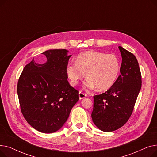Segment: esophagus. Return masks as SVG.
Masks as SVG:
<instances>
[{
    "label": "esophagus",
    "instance_id": "obj_1",
    "mask_svg": "<svg viewBox=\"0 0 157 157\" xmlns=\"http://www.w3.org/2000/svg\"><path fill=\"white\" fill-rule=\"evenodd\" d=\"M87 96L86 94L81 92H79V99H83V98H84L85 97H86Z\"/></svg>",
    "mask_w": 157,
    "mask_h": 157
}]
</instances>
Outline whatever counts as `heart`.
<instances>
[{"label":"heart","mask_w":157,"mask_h":157,"mask_svg":"<svg viewBox=\"0 0 157 157\" xmlns=\"http://www.w3.org/2000/svg\"><path fill=\"white\" fill-rule=\"evenodd\" d=\"M120 70L118 58L114 54L97 52H85L80 53L75 63L69 62L65 67V73L72 86H76L86 73L87 79L85 88L105 90L111 88Z\"/></svg>","instance_id":"heart-1"}]
</instances>
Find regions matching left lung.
Here are the masks:
<instances>
[{
	"mask_svg": "<svg viewBox=\"0 0 157 157\" xmlns=\"http://www.w3.org/2000/svg\"><path fill=\"white\" fill-rule=\"evenodd\" d=\"M121 74L105 93L94 96L92 118L103 132H112L124 125L132 113L141 88V74L136 56L121 46Z\"/></svg>",
	"mask_w": 157,
	"mask_h": 157,
	"instance_id": "left-lung-1",
	"label": "left lung"
}]
</instances>
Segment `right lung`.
I'll list each match as a JSON object with an SVG mask.
<instances>
[{
  "label": "right lung",
  "mask_w": 157,
  "mask_h": 157,
  "mask_svg": "<svg viewBox=\"0 0 157 157\" xmlns=\"http://www.w3.org/2000/svg\"><path fill=\"white\" fill-rule=\"evenodd\" d=\"M67 49H49L43 64L34 59L20 76L17 93L21 113L29 124L43 133H53L67 120L79 101V92L67 81L65 67L71 55Z\"/></svg>",
  "instance_id": "right-lung-1"
}]
</instances>
